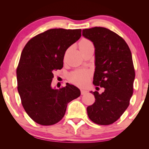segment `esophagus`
Instances as JSON below:
<instances>
[{"label":"esophagus","mask_w":149,"mask_h":149,"mask_svg":"<svg viewBox=\"0 0 149 149\" xmlns=\"http://www.w3.org/2000/svg\"><path fill=\"white\" fill-rule=\"evenodd\" d=\"M88 93L87 91H86V90H84V89H81V93L82 95H84V94H86Z\"/></svg>","instance_id":"esophagus-1"}]
</instances>
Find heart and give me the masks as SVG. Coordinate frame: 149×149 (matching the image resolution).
<instances>
[{"label": "heart", "mask_w": 149, "mask_h": 149, "mask_svg": "<svg viewBox=\"0 0 149 149\" xmlns=\"http://www.w3.org/2000/svg\"><path fill=\"white\" fill-rule=\"evenodd\" d=\"M92 43L91 42L88 40L84 39L79 44V48L87 47L89 45H91ZM89 76V72L84 70H79L76 71L71 73L69 78L71 81L76 85H83L84 84L88 79Z\"/></svg>", "instance_id": "1"}]
</instances>
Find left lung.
<instances>
[{
	"instance_id": "left-lung-1",
	"label": "left lung",
	"mask_w": 149,
	"mask_h": 149,
	"mask_svg": "<svg viewBox=\"0 0 149 149\" xmlns=\"http://www.w3.org/2000/svg\"><path fill=\"white\" fill-rule=\"evenodd\" d=\"M82 35L95 48L94 85L104 91L94 94L95 102L87 107L89 118L100 125L114 123L127 109L133 94L135 71L131 52L124 40L104 27L84 29Z\"/></svg>"
}]
</instances>
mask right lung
Segmentation results:
<instances>
[{
	"label": "right lung",
	"instance_id": "add662e5",
	"mask_svg": "<svg viewBox=\"0 0 149 149\" xmlns=\"http://www.w3.org/2000/svg\"><path fill=\"white\" fill-rule=\"evenodd\" d=\"M81 36V30L49 29L30 40L21 53L17 69L18 92L30 118L43 125L59 122L68 104L78 97L73 84L60 89L52 86L53 72L63 66L65 52Z\"/></svg>",
	"mask_w": 149,
	"mask_h": 149
}]
</instances>
